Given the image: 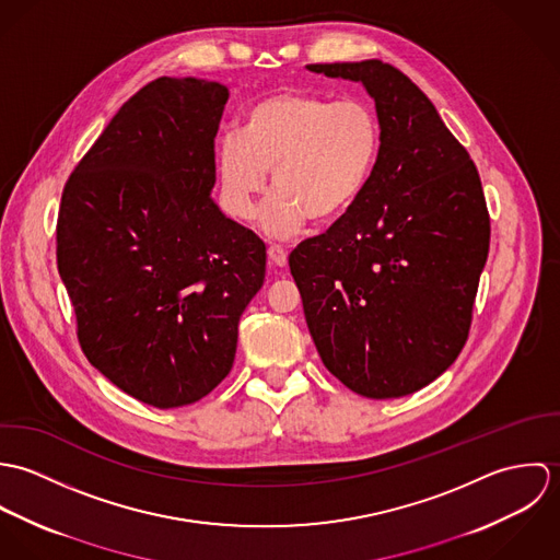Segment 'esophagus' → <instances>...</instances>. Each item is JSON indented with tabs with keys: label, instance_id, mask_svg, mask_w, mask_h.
<instances>
[{
	"label": "esophagus",
	"instance_id": "1",
	"mask_svg": "<svg viewBox=\"0 0 560 560\" xmlns=\"http://www.w3.org/2000/svg\"><path fill=\"white\" fill-rule=\"evenodd\" d=\"M267 254H269V260H271V265H276V267H284L287 265V260H289V256H287V249L282 247V245H269V249H267Z\"/></svg>",
	"mask_w": 560,
	"mask_h": 560
}]
</instances>
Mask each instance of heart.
<instances>
[{
	"label": "heart",
	"mask_w": 560,
	"mask_h": 560,
	"mask_svg": "<svg viewBox=\"0 0 560 560\" xmlns=\"http://www.w3.org/2000/svg\"><path fill=\"white\" fill-rule=\"evenodd\" d=\"M380 147V118L366 101L302 90L265 96L243 116L241 133L218 144L224 209L249 220L271 170L276 191L260 215L267 235L291 237L308 218L329 222L360 198Z\"/></svg>",
	"instance_id": "heart-1"
}]
</instances>
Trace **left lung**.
I'll return each instance as SVG.
<instances>
[{
  "instance_id": "8db88e82",
  "label": "left lung",
  "mask_w": 560,
  "mask_h": 560,
  "mask_svg": "<svg viewBox=\"0 0 560 560\" xmlns=\"http://www.w3.org/2000/svg\"><path fill=\"white\" fill-rule=\"evenodd\" d=\"M360 81L382 147L360 198L289 267L325 369L369 399L438 380L462 353L489 252L479 172L427 94L382 60L308 65Z\"/></svg>"
}]
</instances>
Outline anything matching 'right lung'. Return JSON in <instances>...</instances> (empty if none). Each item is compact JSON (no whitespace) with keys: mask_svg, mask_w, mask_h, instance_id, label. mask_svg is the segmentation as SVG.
<instances>
[{"mask_svg":"<svg viewBox=\"0 0 560 560\" xmlns=\"http://www.w3.org/2000/svg\"><path fill=\"white\" fill-rule=\"evenodd\" d=\"M229 88L160 78L136 92L69 176L58 271L81 351L160 409L207 397L233 369L265 243L211 198Z\"/></svg>","mask_w":560,"mask_h":560,"instance_id":"add662e5","label":"right lung"}]
</instances>
